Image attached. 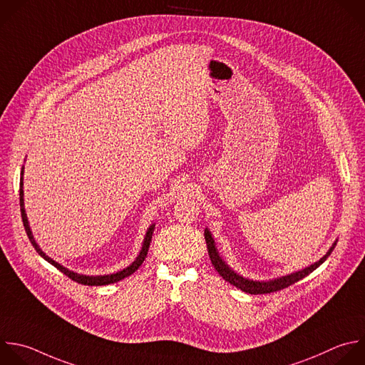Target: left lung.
Returning <instances> with one entry per match:
<instances>
[{
  "mask_svg": "<svg viewBox=\"0 0 365 365\" xmlns=\"http://www.w3.org/2000/svg\"><path fill=\"white\" fill-rule=\"evenodd\" d=\"M205 239H206V245H207V252H209V258L212 261V265L215 267V269L219 272V275L227 281L229 284H232L233 287L239 288L240 291H244L247 294H252V295H258V294H271V292H275V291H279V289H284L295 282H298L299 279L305 278L307 275H309L312 271H315L321 264H324L327 261V258L331 255L332 250L335 248L338 239H335L334 244L331 245V248L327 251V254L318 261V262H314L312 265L301 269V271H297V272H292V274H288V275H284V277H279V278H275V279H269V281H254V279H250V278H245L239 275L237 272H235L225 261L223 258L219 255L217 252V248H216V244H215V239L210 233V230L206 227L205 229Z\"/></svg>",
  "mask_w": 365,
  "mask_h": 365,
  "instance_id": "obj_1",
  "label": "left lung"
}]
</instances>
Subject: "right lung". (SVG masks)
<instances>
[{
    "label": "right lung",
    "instance_id": "obj_1",
    "mask_svg": "<svg viewBox=\"0 0 365 365\" xmlns=\"http://www.w3.org/2000/svg\"><path fill=\"white\" fill-rule=\"evenodd\" d=\"M23 186H24V166L21 168V178H20V206H21V217H23V223H24V227H26V232L29 235V239L33 244V247L36 248V251L38 252L40 257H43L47 262H50L53 267H56L58 271H61L64 275H67L70 279L78 282V284H83V285H88V287H100V285H108V284H114V282H118L121 279H125L128 277H130L133 272L138 271V268L143 264L146 255H148V251H149V247H150V240H152V235H153V230H155V223H152L148 230H146V235H145V239H143V244H142V250L139 252V255L136 257V259L129 265L126 267L125 269L121 271H117L114 274H108V275H84V274H77L74 271H70L68 268L63 267L61 264L56 262L54 259H51L48 255H46V252H43V250L40 248V245L37 244V240L31 232V227H30V223H29V217H27V213H26V206H24V190H23Z\"/></svg>",
    "mask_w": 365,
    "mask_h": 365
}]
</instances>
